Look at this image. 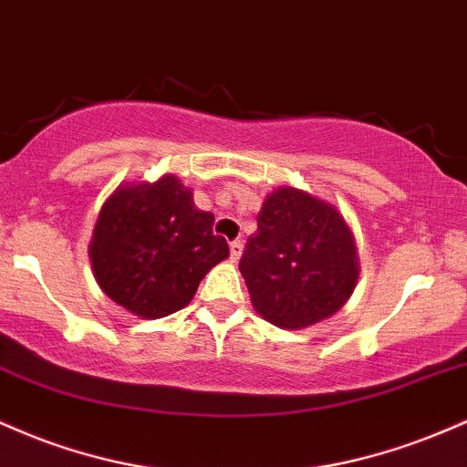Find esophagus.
<instances>
[{
	"mask_svg": "<svg viewBox=\"0 0 467 467\" xmlns=\"http://www.w3.org/2000/svg\"><path fill=\"white\" fill-rule=\"evenodd\" d=\"M229 255H232V262H238L240 255H243V240H234L229 244Z\"/></svg>",
	"mask_w": 467,
	"mask_h": 467,
	"instance_id": "1",
	"label": "esophagus"
}]
</instances>
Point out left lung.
<instances>
[{
  "mask_svg": "<svg viewBox=\"0 0 467 467\" xmlns=\"http://www.w3.org/2000/svg\"><path fill=\"white\" fill-rule=\"evenodd\" d=\"M240 274L266 322L286 331L306 328L339 311L358 285L353 232L333 205L280 187L265 198Z\"/></svg>",
  "mask_w": 467,
  "mask_h": 467,
  "instance_id": "8db88e82",
  "label": "left lung"
}]
</instances>
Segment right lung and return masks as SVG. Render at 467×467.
Returning <instances> with one entry per match:
<instances>
[{
    "label": "right lung",
    "instance_id": "right-lung-1",
    "mask_svg": "<svg viewBox=\"0 0 467 467\" xmlns=\"http://www.w3.org/2000/svg\"><path fill=\"white\" fill-rule=\"evenodd\" d=\"M213 213L193 205L176 176L120 185L94 224L90 260L103 293L143 319L165 317L192 302L229 244L212 229Z\"/></svg>",
    "mask_w": 467,
    "mask_h": 467
}]
</instances>
